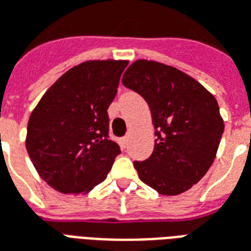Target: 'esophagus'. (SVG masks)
Here are the masks:
<instances>
[{"mask_svg":"<svg viewBox=\"0 0 251 251\" xmlns=\"http://www.w3.org/2000/svg\"><path fill=\"white\" fill-rule=\"evenodd\" d=\"M128 140H129V136L127 135V136H123V138H120V139L117 140V142H119V145L122 146L123 149H126V147H127V145H128Z\"/></svg>","mask_w":251,"mask_h":251,"instance_id":"esophagus-1","label":"esophagus"}]
</instances>
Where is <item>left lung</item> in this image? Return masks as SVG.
Wrapping results in <instances>:
<instances>
[{"label": "left lung", "instance_id": "obj_1", "mask_svg": "<svg viewBox=\"0 0 251 251\" xmlns=\"http://www.w3.org/2000/svg\"><path fill=\"white\" fill-rule=\"evenodd\" d=\"M149 104L157 136L154 151L134 161L142 182L174 196L197 184L212 165L225 131L218 101L176 67L136 60L122 79Z\"/></svg>", "mask_w": 251, "mask_h": 251}]
</instances>
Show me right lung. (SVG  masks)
Returning <instances> with one entry per match:
<instances>
[{"instance_id": "obj_1", "label": "right lung", "mask_w": 251, "mask_h": 251, "mask_svg": "<svg viewBox=\"0 0 251 251\" xmlns=\"http://www.w3.org/2000/svg\"><path fill=\"white\" fill-rule=\"evenodd\" d=\"M127 60H89L65 73L33 109L26 151L40 177L62 193L101 184L120 154L109 139L108 108Z\"/></svg>"}]
</instances>
